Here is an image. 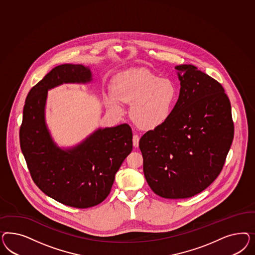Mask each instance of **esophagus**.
Returning <instances> with one entry per match:
<instances>
[{
	"instance_id": "1",
	"label": "esophagus",
	"mask_w": 255,
	"mask_h": 255,
	"mask_svg": "<svg viewBox=\"0 0 255 255\" xmlns=\"http://www.w3.org/2000/svg\"><path fill=\"white\" fill-rule=\"evenodd\" d=\"M132 144H133V147H137L139 145V136L138 134L134 133L133 136H132Z\"/></svg>"
}]
</instances>
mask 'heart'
Returning a JSON list of instances; mask_svg holds the SVG:
<instances>
[{"mask_svg": "<svg viewBox=\"0 0 255 255\" xmlns=\"http://www.w3.org/2000/svg\"><path fill=\"white\" fill-rule=\"evenodd\" d=\"M176 98L177 89L171 80L146 69H131L119 75L114 89L105 94L108 107L117 111H122L123 102L131 104V119L144 129L165 123L172 114Z\"/></svg>", "mask_w": 255, "mask_h": 255, "instance_id": "b5f03b06", "label": "heart"}]
</instances>
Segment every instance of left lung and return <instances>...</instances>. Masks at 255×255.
Returning <instances> with one entry per match:
<instances>
[{
  "label": "left lung",
  "instance_id": "8db88e82",
  "mask_svg": "<svg viewBox=\"0 0 255 255\" xmlns=\"http://www.w3.org/2000/svg\"><path fill=\"white\" fill-rule=\"evenodd\" d=\"M178 70L169 119L139 140L147 184L167 199L189 198L220 175L234 138L231 104L217 80L192 64Z\"/></svg>",
  "mask_w": 255,
  "mask_h": 255
}]
</instances>
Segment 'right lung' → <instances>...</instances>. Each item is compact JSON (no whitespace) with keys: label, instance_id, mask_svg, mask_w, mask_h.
<instances>
[{"label":"right lung","instance_id":"1","mask_svg":"<svg viewBox=\"0 0 255 255\" xmlns=\"http://www.w3.org/2000/svg\"><path fill=\"white\" fill-rule=\"evenodd\" d=\"M92 79L91 70L82 64L56 66L28 93L19 130L33 182L47 196L77 209L92 208L108 197L118 170L132 149V132L126 124L99 128L68 149L58 147L51 138L45 120L47 91Z\"/></svg>","mask_w":255,"mask_h":255}]
</instances>
